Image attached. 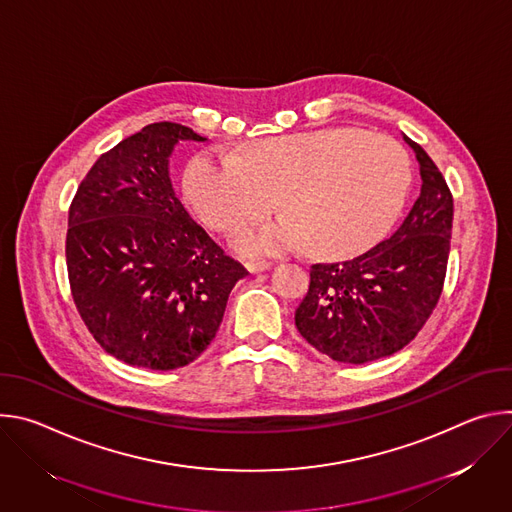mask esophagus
Here are the masks:
<instances>
[{
	"instance_id": "obj_1",
	"label": "esophagus",
	"mask_w": 512,
	"mask_h": 512,
	"mask_svg": "<svg viewBox=\"0 0 512 512\" xmlns=\"http://www.w3.org/2000/svg\"><path fill=\"white\" fill-rule=\"evenodd\" d=\"M269 261H261V259H253V261H247L245 263V267L251 271V273H259V271H265V269H269Z\"/></svg>"
}]
</instances>
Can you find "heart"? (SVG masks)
<instances>
[{
  "mask_svg": "<svg viewBox=\"0 0 512 512\" xmlns=\"http://www.w3.org/2000/svg\"><path fill=\"white\" fill-rule=\"evenodd\" d=\"M411 162L393 137L358 129H316L257 139L241 156L198 154L186 168L184 192L214 231H233L275 206L287 221L245 227L243 253H275L304 239L320 255L373 247L393 227L407 200Z\"/></svg>",
  "mask_w": 512,
  "mask_h": 512,
  "instance_id": "b5f03b06",
  "label": "heart"
}]
</instances>
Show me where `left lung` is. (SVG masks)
Masks as SVG:
<instances>
[{
	"label": "left lung",
	"mask_w": 512,
	"mask_h": 512,
	"mask_svg": "<svg viewBox=\"0 0 512 512\" xmlns=\"http://www.w3.org/2000/svg\"><path fill=\"white\" fill-rule=\"evenodd\" d=\"M403 137L423 180L403 225L354 259L314 263L308 294L296 310L298 332L336 362L364 364L399 352L442 296L454 198L421 145Z\"/></svg>",
	"instance_id": "left-lung-1"
}]
</instances>
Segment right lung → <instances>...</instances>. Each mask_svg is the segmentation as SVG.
<instances>
[{
  "instance_id": "add662e5",
  "label": "right lung",
  "mask_w": 512,
  "mask_h": 512,
  "mask_svg": "<svg viewBox=\"0 0 512 512\" xmlns=\"http://www.w3.org/2000/svg\"><path fill=\"white\" fill-rule=\"evenodd\" d=\"M190 127L160 121L125 137L87 172L68 208L66 269L95 342L131 367L174 371L196 360L247 269L176 198L168 156Z\"/></svg>"
}]
</instances>
